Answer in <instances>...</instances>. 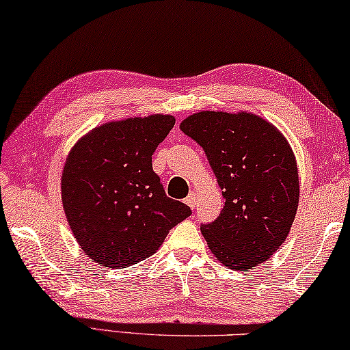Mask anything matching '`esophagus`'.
I'll use <instances>...</instances> for the list:
<instances>
[{
	"mask_svg": "<svg viewBox=\"0 0 350 350\" xmlns=\"http://www.w3.org/2000/svg\"><path fill=\"white\" fill-rule=\"evenodd\" d=\"M186 204L189 206V208H192V209H196V206H197V193H193V192H191L189 193V196L186 197Z\"/></svg>",
	"mask_w": 350,
	"mask_h": 350,
	"instance_id": "esophagus-1",
	"label": "esophagus"
}]
</instances>
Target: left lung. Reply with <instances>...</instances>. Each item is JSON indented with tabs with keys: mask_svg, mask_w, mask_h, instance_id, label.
Wrapping results in <instances>:
<instances>
[{
	"mask_svg": "<svg viewBox=\"0 0 350 350\" xmlns=\"http://www.w3.org/2000/svg\"><path fill=\"white\" fill-rule=\"evenodd\" d=\"M203 147L225 200L214 221L202 223L223 265L246 271L265 262L290 232L299 180L288 142L251 113L200 111L180 125Z\"/></svg>",
	"mask_w": 350,
	"mask_h": 350,
	"instance_id": "8db88e82",
	"label": "left lung"
}]
</instances>
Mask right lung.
Instances as JSON below:
<instances>
[{"mask_svg": "<svg viewBox=\"0 0 350 350\" xmlns=\"http://www.w3.org/2000/svg\"><path fill=\"white\" fill-rule=\"evenodd\" d=\"M174 125L167 114L108 122L70 152L63 209L80 248L99 265L125 268L147 259L192 214L165 196L152 167L153 152Z\"/></svg>", "mask_w": 350, "mask_h": 350, "instance_id": "right-lung-1", "label": "right lung"}]
</instances>
